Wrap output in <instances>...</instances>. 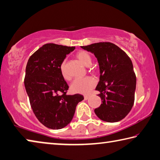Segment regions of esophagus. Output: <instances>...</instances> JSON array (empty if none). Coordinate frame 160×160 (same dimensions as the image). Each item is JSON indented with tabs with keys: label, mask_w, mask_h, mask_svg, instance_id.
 Segmentation results:
<instances>
[{
	"label": "esophagus",
	"mask_w": 160,
	"mask_h": 160,
	"mask_svg": "<svg viewBox=\"0 0 160 160\" xmlns=\"http://www.w3.org/2000/svg\"><path fill=\"white\" fill-rule=\"evenodd\" d=\"M88 98H89V96H87V95L84 96V99H85V100H87V99H88Z\"/></svg>",
	"instance_id": "34e87169"
}]
</instances>
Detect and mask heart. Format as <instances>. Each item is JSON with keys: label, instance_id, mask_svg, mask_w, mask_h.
<instances>
[{"label": "heart", "instance_id": "heart-1", "mask_svg": "<svg viewBox=\"0 0 160 160\" xmlns=\"http://www.w3.org/2000/svg\"><path fill=\"white\" fill-rule=\"evenodd\" d=\"M76 57L84 65L85 67H90L92 63V59L90 54L86 51H79L76 54ZM60 72L64 79H69V75L67 74L65 69V61L62 63L60 66ZM96 85V81L92 77H86L84 78H76L70 86V89L74 93L86 94L93 89Z\"/></svg>", "mask_w": 160, "mask_h": 160}]
</instances>
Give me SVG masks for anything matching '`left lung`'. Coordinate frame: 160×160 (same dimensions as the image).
<instances>
[{"label": "left lung", "instance_id": "8db88e82", "mask_svg": "<svg viewBox=\"0 0 160 160\" xmlns=\"http://www.w3.org/2000/svg\"><path fill=\"white\" fill-rule=\"evenodd\" d=\"M97 58L100 80L96 90L100 91L102 103L94 112L101 120L118 122L131 111L135 101L136 76L131 59L111 42L82 46Z\"/></svg>", "mask_w": 160, "mask_h": 160}]
</instances>
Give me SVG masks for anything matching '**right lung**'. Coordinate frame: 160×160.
I'll return each instance as SVG.
<instances>
[{
	"label": "right lung",
	"mask_w": 160,
	"mask_h": 160,
	"mask_svg": "<svg viewBox=\"0 0 160 160\" xmlns=\"http://www.w3.org/2000/svg\"><path fill=\"white\" fill-rule=\"evenodd\" d=\"M75 47L49 43L29 58L25 87L37 118L50 129H62L74 117L76 107L83 100L81 94L67 95L69 86L61 74L60 66Z\"/></svg>",
	"instance_id": "obj_1"
}]
</instances>
